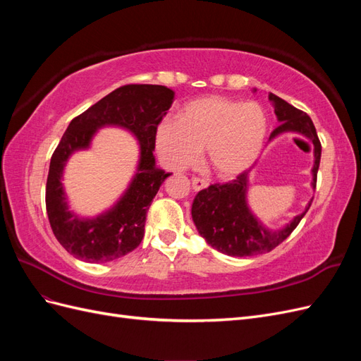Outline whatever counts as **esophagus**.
<instances>
[{
  "instance_id": "obj_1",
  "label": "esophagus",
  "mask_w": 361,
  "mask_h": 361,
  "mask_svg": "<svg viewBox=\"0 0 361 361\" xmlns=\"http://www.w3.org/2000/svg\"><path fill=\"white\" fill-rule=\"evenodd\" d=\"M209 187V182H207L206 179H200V178H192V188L195 191H200V190H204Z\"/></svg>"
}]
</instances>
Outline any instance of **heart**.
I'll use <instances>...</instances> for the list:
<instances>
[{
	"label": "heart",
	"instance_id": "b5f03b06",
	"mask_svg": "<svg viewBox=\"0 0 361 361\" xmlns=\"http://www.w3.org/2000/svg\"><path fill=\"white\" fill-rule=\"evenodd\" d=\"M268 133V118L259 104L207 96L183 106L178 118L158 125L155 147L171 170L199 161L206 147L207 161L220 178L231 179L253 166Z\"/></svg>",
	"mask_w": 361,
	"mask_h": 361
}]
</instances>
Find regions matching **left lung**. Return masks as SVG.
Returning <instances> with one entry per match:
<instances>
[{"label": "left lung", "instance_id": "1", "mask_svg": "<svg viewBox=\"0 0 361 361\" xmlns=\"http://www.w3.org/2000/svg\"><path fill=\"white\" fill-rule=\"evenodd\" d=\"M269 101L274 105V113L280 125L272 130L269 141L285 133H298L307 137L314 149V162L312 169V187L316 188V176L321 162V141L316 134L312 118L304 111L269 93ZM248 171L227 183H214L195 195L191 207L192 221L204 241L227 256L245 257L264 255L274 250L295 231L301 218L309 211L312 200L304 212L293 216V220L283 228L271 231L262 224L247 203Z\"/></svg>", "mask_w": 361, "mask_h": 361}]
</instances>
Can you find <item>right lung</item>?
<instances>
[{
  "instance_id": "add662e5",
  "label": "right lung",
  "mask_w": 361,
  "mask_h": 361,
  "mask_svg": "<svg viewBox=\"0 0 361 361\" xmlns=\"http://www.w3.org/2000/svg\"><path fill=\"white\" fill-rule=\"evenodd\" d=\"M174 92L164 85L128 84L106 94L69 123L54 150L47 180V212L57 241L73 257L104 264L135 250L145 236L146 215L162 182L171 173L155 166V133L173 104ZM118 126L140 143L136 176L121 200L106 213L82 219L69 209L62 190V170L76 149L88 148L97 129Z\"/></svg>"
}]
</instances>
